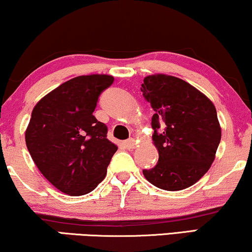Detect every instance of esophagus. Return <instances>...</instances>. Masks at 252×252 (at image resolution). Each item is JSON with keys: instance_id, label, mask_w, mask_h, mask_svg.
Wrapping results in <instances>:
<instances>
[{"instance_id": "obj_1", "label": "esophagus", "mask_w": 252, "mask_h": 252, "mask_svg": "<svg viewBox=\"0 0 252 252\" xmlns=\"http://www.w3.org/2000/svg\"><path fill=\"white\" fill-rule=\"evenodd\" d=\"M124 144H125V147L127 148V149H134V148H135V140L128 139L127 141H125V142H124Z\"/></svg>"}]
</instances>
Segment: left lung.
Here are the masks:
<instances>
[{"mask_svg":"<svg viewBox=\"0 0 252 252\" xmlns=\"http://www.w3.org/2000/svg\"><path fill=\"white\" fill-rule=\"evenodd\" d=\"M143 97L154 109L151 127L158 163L143 175L168 191L196 184L211 167L221 139L213 103L182 79L166 74L144 78Z\"/></svg>","mask_w":252,"mask_h":252,"instance_id":"left-lung-1","label":"left lung"}]
</instances>
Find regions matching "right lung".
I'll return each mask as SVG.
<instances>
[{
  "label": "right lung",
  "mask_w": 252,
  "mask_h": 252,
  "mask_svg": "<svg viewBox=\"0 0 252 252\" xmlns=\"http://www.w3.org/2000/svg\"><path fill=\"white\" fill-rule=\"evenodd\" d=\"M113 80L108 74L80 75L34 106L25 133L27 149L43 177L64 194L94 190L118 149L106 139L105 124L93 115L99 95Z\"/></svg>",
  "instance_id": "obj_1"
}]
</instances>
